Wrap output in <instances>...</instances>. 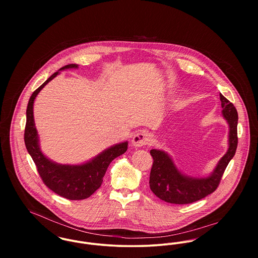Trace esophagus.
I'll return each instance as SVG.
<instances>
[{"mask_svg": "<svg viewBox=\"0 0 258 258\" xmlns=\"http://www.w3.org/2000/svg\"><path fill=\"white\" fill-rule=\"evenodd\" d=\"M131 142L134 147H142V146H146L149 144L150 138L145 131L140 130L134 134Z\"/></svg>", "mask_w": 258, "mask_h": 258, "instance_id": "obj_1", "label": "esophagus"}]
</instances>
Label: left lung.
<instances>
[{
    "label": "left lung",
    "mask_w": 258,
    "mask_h": 258,
    "mask_svg": "<svg viewBox=\"0 0 258 258\" xmlns=\"http://www.w3.org/2000/svg\"><path fill=\"white\" fill-rule=\"evenodd\" d=\"M222 115L229 126L228 150L219 161L214 172L205 178H195L182 174L172 158L162 150L152 149L153 166L150 173V188L162 201L170 204H191L214 192L237 148L238 115L234 105L220 94Z\"/></svg>",
    "instance_id": "obj_1"
}]
</instances>
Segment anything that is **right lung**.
Wrapping results in <instances>:
<instances>
[{"instance_id": "add662e5", "label": "right lung", "mask_w": 258, "mask_h": 258, "mask_svg": "<svg viewBox=\"0 0 258 258\" xmlns=\"http://www.w3.org/2000/svg\"><path fill=\"white\" fill-rule=\"evenodd\" d=\"M77 64H68L59 71L77 69ZM59 72L46 79L32 94L27 108V123L25 128V144L33 158L37 172L44 184L58 196L68 200H84L100 187L103 177L111 162L127 151L128 142L116 144L104 150L92 160L81 165L57 164L46 158L40 151L38 135L34 120V102L38 92Z\"/></svg>"}]
</instances>
